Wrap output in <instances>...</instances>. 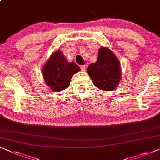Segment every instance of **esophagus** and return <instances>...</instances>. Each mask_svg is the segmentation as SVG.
Segmentation results:
<instances>
[{"label": "esophagus", "mask_w": 160, "mask_h": 160, "mask_svg": "<svg viewBox=\"0 0 160 160\" xmlns=\"http://www.w3.org/2000/svg\"><path fill=\"white\" fill-rule=\"evenodd\" d=\"M87 67H88V65H87V64L82 65V66H81V67H80V69H81L82 71H86Z\"/></svg>", "instance_id": "1"}]
</instances>
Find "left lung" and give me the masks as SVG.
<instances>
[{
	"mask_svg": "<svg viewBox=\"0 0 160 160\" xmlns=\"http://www.w3.org/2000/svg\"><path fill=\"white\" fill-rule=\"evenodd\" d=\"M87 72L93 85L103 91L113 90L121 80L120 62L114 53L105 47L100 48L97 61L88 66Z\"/></svg>",
	"mask_w": 160,
	"mask_h": 160,
	"instance_id": "left-lung-1",
	"label": "left lung"
}]
</instances>
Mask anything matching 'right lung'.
I'll list each match as a JSON object with an SVG mask.
<instances>
[{
	"instance_id": "obj_1",
	"label": "right lung",
	"mask_w": 160,
	"mask_h": 160,
	"mask_svg": "<svg viewBox=\"0 0 160 160\" xmlns=\"http://www.w3.org/2000/svg\"><path fill=\"white\" fill-rule=\"evenodd\" d=\"M80 71L74 62L69 63L61 50L53 52L42 68L46 84L51 90L59 92L68 88L74 74Z\"/></svg>"
}]
</instances>
